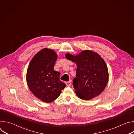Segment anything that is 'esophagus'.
Listing matches in <instances>:
<instances>
[{"mask_svg":"<svg viewBox=\"0 0 134 134\" xmlns=\"http://www.w3.org/2000/svg\"><path fill=\"white\" fill-rule=\"evenodd\" d=\"M66 85L67 86H70V85H71V82L70 81H69V82H66Z\"/></svg>","mask_w":134,"mask_h":134,"instance_id":"esophagus-1","label":"esophagus"}]
</instances>
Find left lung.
<instances>
[{"instance_id":"obj_1","label":"left lung","mask_w":134,"mask_h":134,"mask_svg":"<svg viewBox=\"0 0 134 134\" xmlns=\"http://www.w3.org/2000/svg\"><path fill=\"white\" fill-rule=\"evenodd\" d=\"M65 56L77 65L72 85L78 97L89 100L100 95L109 79L107 65L101 56L90 50L83 51L77 55L67 53Z\"/></svg>"}]
</instances>
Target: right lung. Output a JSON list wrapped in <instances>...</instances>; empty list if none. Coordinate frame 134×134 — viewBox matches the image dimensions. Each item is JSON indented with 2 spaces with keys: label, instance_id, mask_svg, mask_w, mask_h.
Returning a JSON list of instances; mask_svg holds the SVG:
<instances>
[{
  "label": "right lung",
  "instance_id": "1",
  "mask_svg": "<svg viewBox=\"0 0 134 134\" xmlns=\"http://www.w3.org/2000/svg\"><path fill=\"white\" fill-rule=\"evenodd\" d=\"M57 59V53L44 48L33 57L28 67L26 81L35 96L46 103H50L60 95L66 84L60 81V72L53 69Z\"/></svg>",
  "mask_w": 134,
  "mask_h": 134
}]
</instances>
